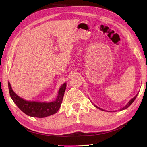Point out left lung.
I'll return each mask as SVG.
<instances>
[{"label":"left lung","mask_w":147,"mask_h":147,"mask_svg":"<svg viewBox=\"0 0 147 147\" xmlns=\"http://www.w3.org/2000/svg\"><path fill=\"white\" fill-rule=\"evenodd\" d=\"M138 94H139V93H137V95H136V96L135 97H133V98L132 99H131L130 100H129V102H128V103L125 105V106H124V107H123V108H121V109H119V110H124V109H127V108H128L129 107L132 103H133V102H134V100L136 99V97H137V95H138ZM95 107H96V108H97V109H100V110H103V109H100V108H99V107H97V106H96V105H94ZM113 112H115V111H113Z\"/></svg>","instance_id":"1"}]
</instances>
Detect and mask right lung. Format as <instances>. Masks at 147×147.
<instances>
[{
    "instance_id": "1",
    "label": "right lung",
    "mask_w": 147,
    "mask_h": 147,
    "mask_svg": "<svg viewBox=\"0 0 147 147\" xmlns=\"http://www.w3.org/2000/svg\"><path fill=\"white\" fill-rule=\"evenodd\" d=\"M8 90L11 98L18 108L28 116L37 118H44L56 113L59 109L63 99L66 88V83L59 88L57 98L51 102H39L28 101L18 96L13 91L10 82L8 83Z\"/></svg>"
}]
</instances>
